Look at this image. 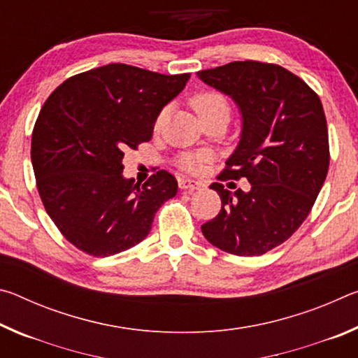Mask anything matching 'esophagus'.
<instances>
[{
    "label": "esophagus",
    "instance_id": "esophagus-1",
    "mask_svg": "<svg viewBox=\"0 0 358 358\" xmlns=\"http://www.w3.org/2000/svg\"><path fill=\"white\" fill-rule=\"evenodd\" d=\"M178 186H180V189H183V191H196V189H201L203 185L201 183V181H196V180L180 178Z\"/></svg>",
    "mask_w": 358,
    "mask_h": 358
}]
</instances>
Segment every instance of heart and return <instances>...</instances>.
<instances>
[{
	"label": "heart",
	"instance_id": "b5f03b06",
	"mask_svg": "<svg viewBox=\"0 0 358 358\" xmlns=\"http://www.w3.org/2000/svg\"><path fill=\"white\" fill-rule=\"evenodd\" d=\"M191 106L194 108V112L197 113L199 120L207 118V117H210V115H215V113H226L229 117V110H230V106H229V101L226 96L215 93V92H205V93L196 94L191 99ZM166 117H167V110L164 108V110H161L159 115L156 117L155 129L161 128L162 123H164ZM202 161H203L202 156L185 155L180 157V166L183 167L185 171L197 172L202 166Z\"/></svg>",
	"mask_w": 358,
	"mask_h": 358
}]
</instances>
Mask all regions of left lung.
I'll use <instances>...</instances> for the list:
<instances>
[{"mask_svg": "<svg viewBox=\"0 0 358 358\" xmlns=\"http://www.w3.org/2000/svg\"><path fill=\"white\" fill-rule=\"evenodd\" d=\"M197 76L230 96L241 113L240 142L217 180L250 181L248 191L210 186L222 207L202 234L229 254L260 256L301 226L324 185L330 151L322 102L278 64L248 59Z\"/></svg>", "mask_w": 358, "mask_h": 358, "instance_id": "8db88e82", "label": "left lung"}]
</instances>
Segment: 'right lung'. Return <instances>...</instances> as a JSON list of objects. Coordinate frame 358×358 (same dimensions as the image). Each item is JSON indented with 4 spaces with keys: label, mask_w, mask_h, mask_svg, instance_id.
Masks as SVG:
<instances>
[{
    "label": "right lung",
    "mask_w": 358,
    "mask_h": 358,
    "mask_svg": "<svg viewBox=\"0 0 358 358\" xmlns=\"http://www.w3.org/2000/svg\"><path fill=\"white\" fill-rule=\"evenodd\" d=\"M189 77L112 63L48 96L31 137L36 185L48 216L80 251L108 257L141 243L156 211L177 194L167 171L142 186L124 178L123 157L150 141L156 117Z\"/></svg>",
    "instance_id": "obj_1"
}]
</instances>
